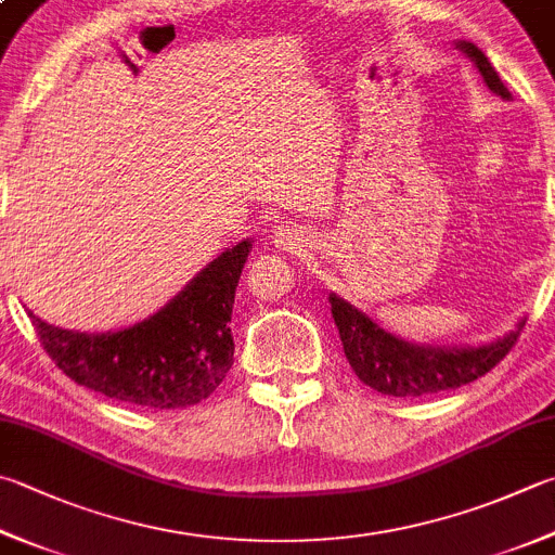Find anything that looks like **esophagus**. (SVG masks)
Returning <instances> with one entry per match:
<instances>
[{"label": "esophagus", "mask_w": 555, "mask_h": 555, "mask_svg": "<svg viewBox=\"0 0 555 555\" xmlns=\"http://www.w3.org/2000/svg\"><path fill=\"white\" fill-rule=\"evenodd\" d=\"M273 242L282 250H295V248H299L301 244H305V234H301L299 229L280 227L278 232H275V236H273Z\"/></svg>", "instance_id": "obj_1"}]
</instances>
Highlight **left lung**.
Masks as SVG:
<instances>
[{"label":"left lung","instance_id":"1","mask_svg":"<svg viewBox=\"0 0 555 555\" xmlns=\"http://www.w3.org/2000/svg\"><path fill=\"white\" fill-rule=\"evenodd\" d=\"M456 48L474 60L490 91L505 101L512 99L483 52L468 40H459ZM328 301L352 372L370 389L384 396H396V399H417V396L476 382L505 358L512 345L517 343L519 331L525 328V319H521L507 336L490 345H480V348H430V345H413L396 338L393 333L376 326L367 313L354 309L350 301L338 295H331Z\"/></svg>","mask_w":555,"mask_h":555}]
</instances>
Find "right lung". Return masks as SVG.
<instances>
[{"mask_svg":"<svg viewBox=\"0 0 555 555\" xmlns=\"http://www.w3.org/2000/svg\"><path fill=\"white\" fill-rule=\"evenodd\" d=\"M248 254V238L227 248L169 305L122 331L79 333L28 317L52 362L79 386L154 411L195 405L232 370L229 323Z\"/></svg>","mask_w":555,"mask_h":555,"instance_id":"1","label":"right lung"}]
</instances>
